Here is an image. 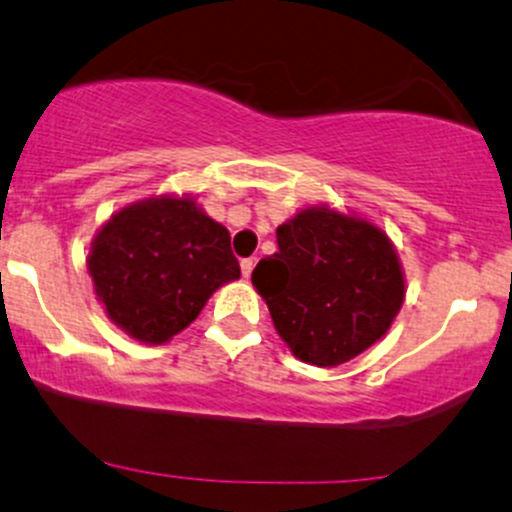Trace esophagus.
Returning <instances> with one entry per match:
<instances>
[{
	"instance_id": "esophagus-1",
	"label": "esophagus",
	"mask_w": 512,
	"mask_h": 512,
	"mask_svg": "<svg viewBox=\"0 0 512 512\" xmlns=\"http://www.w3.org/2000/svg\"><path fill=\"white\" fill-rule=\"evenodd\" d=\"M252 267H255V257H245V260H240V270H242V277H250L252 274Z\"/></svg>"
}]
</instances>
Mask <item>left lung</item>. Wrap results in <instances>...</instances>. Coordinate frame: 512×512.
Listing matches in <instances>:
<instances>
[{
    "label": "left lung",
    "instance_id": "obj_1",
    "mask_svg": "<svg viewBox=\"0 0 512 512\" xmlns=\"http://www.w3.org/2000/svg\"><path fill=\"white\" fill-rule=\"evenodd\" d=\"M252 284L299 360L331 368L385 336L405 299L395 247L368 220L306 208L277 228Z\"/></svg>",
    "mask_w": 512,
    "mask_h": 512
}]
</instances>
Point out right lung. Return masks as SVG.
<instances>
[{
  "instance_id": "add662e5",
  "label": "right lung",
  "mask_w": 512,
  "mask_h": 512,
  "mask_svg": "<svg viewBox=\"0 0 512 512\" xmlns=\"http://www.w3.org/2000/svg\"><path fill=\"white\" fill-rule=\"evenodd\" d=\"M88 270L107 316L144 343L191 324L220 284L240 277L230 233L193 198H149L112 215Z\"/></svg>"
}]
</instances>
